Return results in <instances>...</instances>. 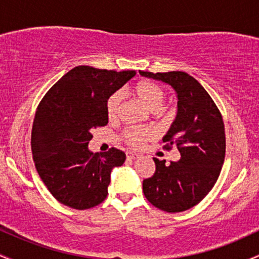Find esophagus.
Instances as JSON below:
<instances>
[{
  "instance_id": "34e87169",
  "label": "esophagus",
  "mask_w": 259,
  "mask_h": 259,
  "mask_svg": "<svg viewBox=\"0 0 259 259\" xmlns=\"http://www.w3.org/2000/svg\"><path fill=\"white\" fill-rule=\"evenodd\" d=\"M139 157H140L139 153H135V152H127L126 153L127 159H136V158H139Z\"/></svg>"
}]
</instances>
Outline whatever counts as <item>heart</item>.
Returning <instances> with one entry per match:
<instances>
[{
	"instance_id": "heart-1",
	"label": "heart",
	"mask_w": 259,
	"mask_h": 259,
	"mask_svg": "<svg viewBox=\"0 0 259 259\" xmlns=\"http://www.w3.org/2000/svg\"><path fill=\"white\" fill-rule=\"evenodd\" d=\"M135 92L139 100L144 102L151 111H158L165 97L164 91L162 90L160 86L154 84L152 81H147V80L139 82L135 86ZM121 101H123V92L121 91L113 92L111 96H109L106 105V111L108 118L112 119V118L117 117ZM153 135V129L148 126H130L124 130L123 134H121V138L129 146L139 148L148 140L152 139Z\"/></svg>"
}]
</instances>
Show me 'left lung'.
Returning a JSON list of instances; mask_svg holds the SVG:
<instances>
[{"instance_id": "left-lung-1", "label": "left lung", "mask_w": 259, "mask_h": 259, "mask_svg": "<svg viewBox=\"0 0 259 259\" xmlns=\"http://www.w3.org/2000/svg\"><path fill=\"white\" fill-rule=\"evenodd\" d=\"M170 85L178 95V113L163 138L165 150L177 146L178 162L153 158L156 171L142 183L145 197L168 213L190 209L206 197L221 174L225 157V129L214 101L185 72H140Z\"/></svg>"}]
</instances>
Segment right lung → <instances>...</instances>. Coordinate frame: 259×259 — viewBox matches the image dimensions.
<instances>
[{
  "label": "right lung",
  "mask_w": 259,
  "mask_h": 259,
  "mask_svg": "<svg viewBox=\"0 0 259 259\" xmlns=\"http://www.w3.org/2000/svg\"><path fill=\"white\" fill-rule=\"evenodd\" d=\"M135 74L79 65L62 76L37 106L32 158L49 191L64 206L89 209L108 195L112 169L125 162V153L114 147L94 153L88 146L92 130L108 123L107 100Z\"/></svg>",
  "instance_id": "obj_1"
}]
</instances>
